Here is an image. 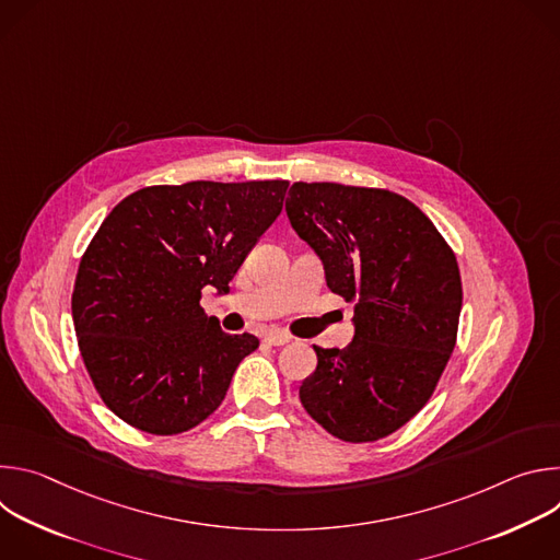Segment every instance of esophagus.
Wrapping results in <instances>:
<instances>
[{"mask_svg":"<svg viewBox=\"0 0 560 560\" xmlns=\"http://www.w3.org/2000/svg\"><path fill=\"white\" fill-rule=\"evenodd\" d=\"M264 341L268 346H285V343L292 341V337L288 332H283V330H270V332L264 335Z\"/></svg>","mask_w":560,"mask_h":560,"instance_id":"34e87169","label":"esophagus"}]
</instances>
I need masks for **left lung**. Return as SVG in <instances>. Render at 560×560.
Wrapping results in <instances>:
<instances>
[{
    "instance_id": "1",
    "label": "left lung",
    "mask_w": 560,
    "mask_h": 560,
    "mask_svg": "<svg viewBox=\"0 0 560 560\" xmlns=\"http://www.w3.org/2000/svg\"><path fill=\"white\" fill-rule=\"evenodd\" d=\"M285 212L324 261L328 288L354 301V339L343 350L314 346L301 404L341 441L385 439L430 401L454 350L456 257L434 223L389 190L296 182Z\"/></svg>"
}]
</instances>
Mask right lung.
I'll list each match as a JSON object with an SVG mask.
<instances>
[{
  "label": "right lung",
  "mask_w": 560,
  "mask_h": 560,
  "mask_svg": "<svg viewBox=\"0 0 560 560\" xmlns=\"http://www.w3.org/2000/svg\"><path fill=\"white\" fill-rule=\"evenodd\" d=\"M288 182L148 186L119 201L79 261L72 322L102 401L128 425L173 436L206 421L255 335H225L201 307L228 292L283 208Z\"/></svg>",
  "instance_id": "1"
}]
</instances>
